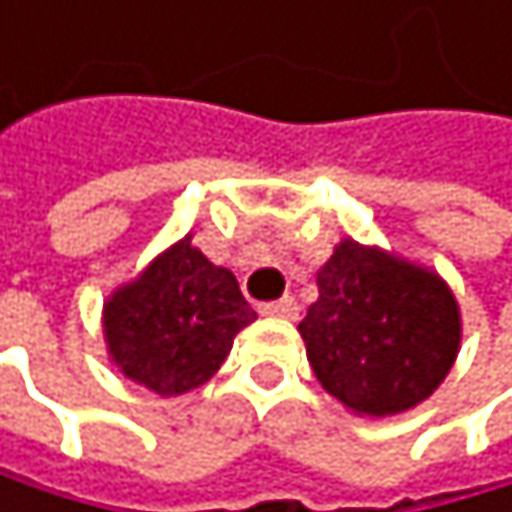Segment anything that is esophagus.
<instances>
[{
  "label": "esophagus",
  "instance_id": "esophagus-1",
  "mask_svg": "<svg viewBox=\"0 0 512 512\" xmlns=\"http://www.w3.org/2000/svg\"><path fill=\"white\" fill-rule=\"evenodd\" d=\"M261 313L273 316V319H298V301H294L291 294H285V298H279L273 304H264Z\"/></svg>",
  "mask_w": 512,
  "mask_h": 512
}]
</instances>
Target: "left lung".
I'll use <instances>...</instances> for the list:
<instances>
[{"label": "left lung", "instance_id": "1", "mask_svg": "<svg viewBox=\"0 0 512 512\" xmlns=\"http://www.w3.org/2000/svg\"><path fill=\"white\" fill-rule=\"evenodd\" d=\"M319 298L298 325L316 381L359 418L421 405L461 350V307L430 267L341 239L316 273Z\"/></svg>", "mask_w": 512, "mask_h": 512}]
</instances>
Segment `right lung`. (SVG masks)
<instances>
[{
	"mask_svg": "<svg viewBox=\"0 0 512 512\" xmlns=\"http://www.w3.org/2000/svg\"><path fill=\"white\" fill-rule=\"evenodd\" d=\"M258 319L227 267H214L193 233L159 251L101 313L110 362L131 384L171 399L211 381L233 338Z\"/></svg>",
	"mask_w": 512,
	"mask_h": 512,
	"instance_id": "right-lung-1",
	"label": "right lung"
}]
</instances>
